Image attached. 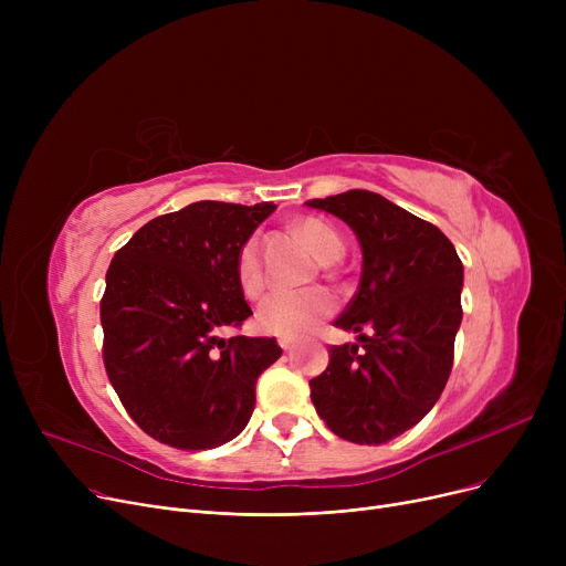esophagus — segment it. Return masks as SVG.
<instances>
[{
	"instance_id": "34e87169",
	"label": "esophagus",
	"mask_w": 566,
	"mask_h": 566,
	"mask_svg": "<svg viewBox=\"0 0 566 566\" xmlns=\"http://www.w3.org/2000/svg\"><path fill=\"white\" fill-rule=\"evenodd\" d=\"M280 346H282L284 350H291V348L295 346V342H293V339H286V337H280Z\"/></svg>"
}]
</instances>
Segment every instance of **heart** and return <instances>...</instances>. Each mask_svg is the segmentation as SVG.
Segmentation results:
<instances>
[{
  "label": "heart",
  "instance_id": "obj_1",
  "mask_svg": "<svg viewBox=\"0 0 566 566\" xmlns=\"http://www.w3.org/2000/svg\"><path fill=\"white\" fill-rule=\"evenodd\" d=\"M298 231L305 235V241L312 245L321 261H335L344 250L339 233L328 222L307 218L298 224ZM235 280L250 301L259 298L265 289L256 235H250L235 252ZM333 295L318 286L303 291H275L259 305L256 328L268 335L293 339L316 328L333 312Z\"/></svg>",
  "mask_w": 566,
  "mask_h": 566
}]
</instances>
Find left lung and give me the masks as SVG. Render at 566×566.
Here are the masks:
<instances>
[{"label":"left lung","mask_w":566,"mask_h":566,"mask_svg":"<svg viewBox=\"0 0 566 566\" xmlns=\"http://www.w3.org/2000/svg\"><path fill=\"white\" fill-rule=\"evenodd\" d=\"M344 220L363 248L358 291L335 321L358 344L331 346L310 380L312 401L333 433L382 444L433 408L454 363L463 263L436 224L369 190L310 199Z\"/></svg>","instance_id":"left-lung-1"}]
</instances>
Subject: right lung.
<instances>
[{
  "label": "right lung",
  "mask_w": 566,
  "mask_h": 566,
  "mask_svg": "<svg viewBox=\"0 0 566 566\" xmlns=\"http://www.w3.org/2000/svg\"><path fill=\"white\" fill-rule=\"evenodd\" d=\"M273 203L195 201L146 222L107 268L103 360L135 424L176 450H213L241 433L275 337H220L252 314L235 252Z\"/></svg>",
  "instance_id": "1"
}]
</instances>
